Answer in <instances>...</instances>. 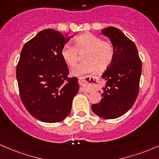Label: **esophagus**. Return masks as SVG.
<instances>
[{"label":"esophagus","mask_w":159,"mask_h":159,"mask_svg":"<svg viewBox=\"0 0 159 159\" xmlns=\"http://www.w3.org/2000/svg\"><path fill=\"white\" fill-rule=\"evenodd\" d=\"M86 77H80L79 80H78V81H79L80 85L82 86V89H83V91H86V92H90V89L86 87L87 82H86V80H85V78ZM91 77H92V76H90V78Z\"/></svg>","instance_id":"1"}]
</instances>
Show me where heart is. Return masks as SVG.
Masks as SVG:
<instances>
[{"label": "heart", "instance_id": "obj_1", "mask_svg": "<svg viewBox=\"0 0 159 159\" xmlns=\"http://www.w3.org/2000/svg\"><path fill=\"white\" fill-rule=\"evenodd\" d=\"M81 64L72 70L74 76H81L98 70L107 69L114 59L115 49L110 41L102 40L101 37L91 33L80 35L74 40V46L65 44L62 46L61 56L67 65L74 67L83 54Z\"/></svg>", "mask_w": 159, "mask_h": 159}]
</instances>
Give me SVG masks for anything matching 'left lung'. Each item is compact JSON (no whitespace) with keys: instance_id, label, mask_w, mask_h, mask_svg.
I'll list each match as a JSON object with an SVG mask.
<instances>
[{"instance_id":"8db88e82","label":"left lung","mask_w":159,"mask_h":159,"mask_svg":"<svg viewBox=\"0 0 159 159\" xmlns=\"http://www.w3.org/2000/svg\"><path fill=\"white\" fill-rule=\"evenodd\" d=\"M101 32L111 40L115 56L111 65L102 75L106 85L103 89L101 101L92 104V110L103 119H116L128 112L136 101L142 62L134 43L122 31L108 27Z\"/></svg>"}]
</instances>
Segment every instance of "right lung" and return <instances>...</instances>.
Segmentation results:
<instances>
[{"mask_svg":"<svg viewBox=\"0 0 159 159\" xmlns=\"http://www.w3.org/2000/svg\"><path fill=\"white\" fill-rule=\"evenodd\" d=\"M73 37V36H72ZM70 38L52 29L41 31L23 46L16 66L19 95L26 110L41 122L64 120L79 91L76 77L61 56Z\"/></svg>","mask_w":159,"mask_h":159,"instance_id":"add662e5","label":"right lung"}]
</instances>
